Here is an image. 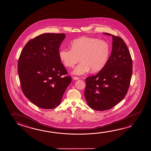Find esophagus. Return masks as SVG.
I'll use <instances>...</instances> for the list:
<instances>
[{
	"mask_svg": "<svg viewBox=\"0 0 151 151\" xmlns=\"http://www.w3.org/2000/svg\"><path fill=\"white\" fill-rule=\"evenodd\" d=\"M73 78L74 79V80H78V79H79L78 77H77L75 76L73 77Z\"/></svg>",
	"mask_w": 151,
	"mask_h": 151,
	"instance_id": "1",
	"label": "esophagus"
}]
</instances>
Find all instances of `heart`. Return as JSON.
<instances>
[{
	"mask_svg": "<svg viewBox=\"0 0 151 151\" xmlns=\"http://www.w3.org/2000/svg\"><path fill=\"white\" fill-rule=\"evenodd\" d=\"M70 49L61 48L59 57L65 66L75 68L73 74H85L91 69L92 72H99L108 62L111 47L108 42L93 37H82L70 42Z\"/></svg>",
	"mask_w": 151,
	"mask_h": 151,
	"instance_id": "obj_1",
	"label": "heart"
}]
</instances>
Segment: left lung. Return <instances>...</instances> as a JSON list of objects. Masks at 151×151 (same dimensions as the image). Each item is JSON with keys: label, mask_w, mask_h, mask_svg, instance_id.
<instances>
[{"label": "left lung", "mask_w": 151, "mask_h": 151, "mask_svg": "<svg viewBox=\"0 0 151 151\" xmlns=\"http://www.w3.org/2000/svg\"><path fill=\"white\" fill-rule=\"evenodd\" d=\"M112 36L111 54L105 66L96 75L86 78L84 92L91 109L103 111L115 106L125 96L132 75V60L121 38Z\"/></svg>", "instance_id": "obj_1"}]
</instances>
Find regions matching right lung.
<instances>
[{
    "mask_svg": "<svg viewBox=\"0 0 151 151\" xmlns=\"http://www.w3.org/2000/svg\"><path fill=\"white\" fill-rule=\"evenodd\" d=\"M65 37L64 34H42L29 40L20 54L18 72L22 92L40 108L58 106L72 81L71 77H63L67 72L59 57Z\"/></svg>",
    "mask_w": 151,
    "mask_h": 151,
    "instance_id": "1",
    "label": "right lung"
}]
</instances>
